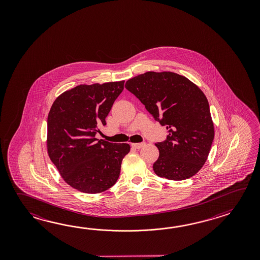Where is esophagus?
<instances>
[{"mask_svg":"<svg viewBox=\"0 0 260 260\" xmlns=\"http://www.w3.org/2000/svg\"><path fill=\"white\" fill-rule=\"evenodd\" d=\"M145 146V143H133L132 147L133 148H135V149H141L142 147Z\"/></svg>","mask_w":260,"mask_h":260,"instance_id":"1","label":"esophagus"}]
</instances>
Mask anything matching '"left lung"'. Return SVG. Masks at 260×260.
<instances>
[{
    "label": "left lung",
    "mask_w": 260,
    "mask_h": 260,
    "mask_svg": "<svg viewBox=\"0 0 260 260\" xmlns=\"http://www.w3.org/2000/svg\"><path fill=\"white\" fill-rule=\"evenodd\" d=\"M125 88L169 135L155 143L159 158L153 171L170 180L193 177L204 166L215 137L208 100L188 78L171 72H148L129 79Z\"/></svg>",
    "instance_id": "left-lung-1"
}]
</instances>
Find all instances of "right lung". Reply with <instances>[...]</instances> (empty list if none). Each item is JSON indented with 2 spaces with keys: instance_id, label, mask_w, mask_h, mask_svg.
<instances>
[{
  "instance_id": "right-lung-1",
  "label": "right lung",
  "mask_w": 260,
  "mask_h": 260,
  "mask_svg": "<svg viewBox=\"0 0 260 260\" xmlns=\"http://www.w3.org/2000/svg\"><path fill=\"white\" fill-rule=\"evenodd\" d=\"M123 84H80L59 94L50 109L47 152L64 181L81 192L100 193L111 188L130 151L129 144L94 138Z\"/></svg>"
}]
</instances>
